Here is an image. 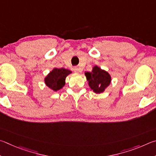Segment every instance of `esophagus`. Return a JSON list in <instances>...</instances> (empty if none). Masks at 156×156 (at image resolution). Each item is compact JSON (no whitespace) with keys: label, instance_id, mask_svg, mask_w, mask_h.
I'll use <instances>...</instances> for the list:
<instances>
[{"label":"esophagus","instance_id":"obj_1","mask_svg":"<svg viewBox=\"0 0 156 156\" xmlns=\"http://www.w3.org/2000/svg\"><path fill=\"white\" fill-rule=\"evenodd\" d=\"M73 70L74 72H75V73H80V68H79L78 67H76V66L73 67Z\"/></svg>","mask_w":156,"mask_h":156}]
</instances>
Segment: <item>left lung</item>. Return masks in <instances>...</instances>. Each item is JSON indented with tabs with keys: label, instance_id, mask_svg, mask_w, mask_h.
Here are the masks:
<instances>
[{
	"label": "left lung",
	"instance_id": "1",
	"mask_svg": "<svg viewBox=\"0 0 156 156\" xmlns=\"http://www.w3.org/2000/svg\"><path fill=\"white\" fill-rule=\"evenodd\" d=\"M85 75L90 87L95 93H101L111 82V76L108 73L97 66L93 68L92 72H86Z\"/></svg>",
	"mask_w": 156,
	"mask_h": 156
}]
</instances>
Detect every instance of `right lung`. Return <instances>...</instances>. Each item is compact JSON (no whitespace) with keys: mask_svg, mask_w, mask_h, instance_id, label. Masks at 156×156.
I'll use <instances>...</instances> for the list:
<instances>
[{"mask_svg":"<svg viewBox=\"0 0 156 156\" xmlns=\"http://www.w3.org/2000/svg\"><path fill=\"white\" fill-rule=\"evenodd\" d=\"M71 73V71L62 68H54L45 78V83L54 91H57L65 85L66 76Z\"/></svg>","mask_w":156,"mask_h":156,"instance_id":"right-lung-1","label":"right lung"}]
</instances>
